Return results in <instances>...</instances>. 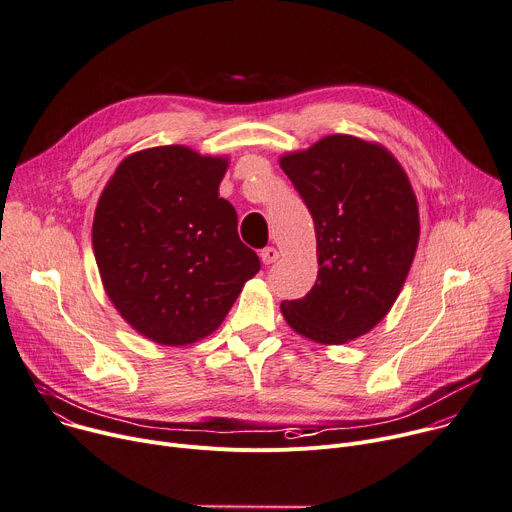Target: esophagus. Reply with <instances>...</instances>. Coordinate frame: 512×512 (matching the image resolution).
I'll return each mask as SVG.
<instances>
[{"mask_svg": "<svg viewBox=\"0 0 512 512\" xmlns=\"http://www.w3.org/2000/svg\"><path fill=\"white\" fill-rule=\"evenodd\" d=\"M279 250L277 248H264L262 252H260V258H262V264H272V262H277L279 260Z\"/></svg>", "mask_w": 512, "mask_h": 512, "instance_id": "34e87169", "label": "esophagus"}]
</instances>
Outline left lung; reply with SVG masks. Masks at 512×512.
Masks as SVG:
<instances>
[{"label":"left lung","mask_w":512,"mask_h":512,"mask_svg":"<svg viewBox=\"0 0 512 512\" xmlns=\"http://www.w3.org/2000/svg\"><path fill=\"white\" fill-rule=\"evenodd\" d=\"M279 166L313 217L320 264L313 289L281 303L285 322L326 346L369 334L396 303L420 240L406 170L387 147L355 135L287 151Z\"/></svg>","instance_id":"8db88e82"}]
</instances>
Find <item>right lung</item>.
I'll return each mask as SVG.
<instances>
[{"label": "right lung", "mask_w": 512, "mask_h": 512, "mask_svg": "<svg viewBox=\"0 0 512 512\" xmlns=\"http://www.w3.org/2000/svg\"><path fill=\"white\" fill-rule=\"evenodd\" d=\"M227 155L186 145L127 155L94 213L92 248L102 287L121 318L162 346L213 334L260 270L219 196Z\"/></svg>", "instance_id": "right-lung-1"}]
</instances>
